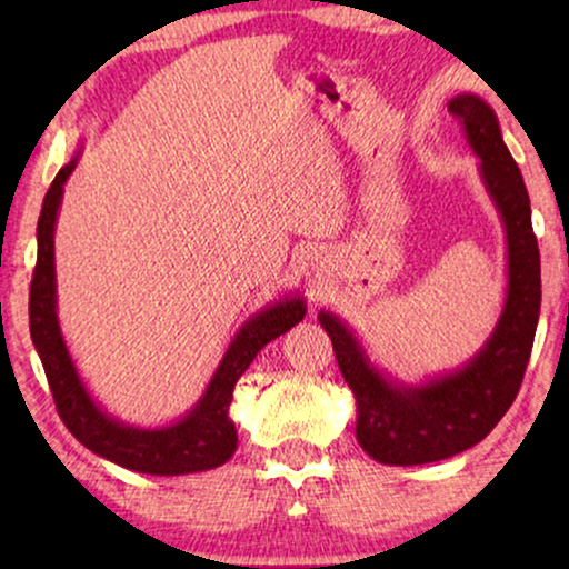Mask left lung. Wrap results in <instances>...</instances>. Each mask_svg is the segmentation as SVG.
Segmentation results:
<instances>
[{"mask_svg":"<svg viewBox=\"0 0 569 569\" xmlns=\"http://www.w3.org/2000/svg\"><path fill=\"white\" fill-rule=\"evenodd\" d=\"M448 111L481 158V176L508 230L510 290L492 339L453 376L422 388H396L370 368L345 323L331 313L318 316L357 399V440L388 466L442 461L485 440L516 401L539 323L541 261L523 176L485 100L458 96Z\"/></svg>","mask_w":569,"mask_h":569,"instance_id":"1","label":"left lung"}]
</instances>
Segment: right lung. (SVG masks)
<instances>
[{"label": "right lung", "instance_id": "add662e5", "mask_svg": "<svg viewBox=\"0 0 569 569\" xmlns=\"http://www.w3.org/2000/svg\"><path fill=\"white\" fill-rule=\"evenodd\" d=\"M74 170V160L64 166L46 191L41 217H38V259L30 279V337L41 357L53 403L67 430L90 448L92 453L123 466V469L178 477V473L207 471L222 466L236 453L238 435L230 419L232 388L243 376L256 352L279 333L302 321L306 308L300 300L279 302L251 318L232 341L220 368H217L207 393L193 411L173 427L162 430H134L108 419L90 401L74 365L69 360L64 339L57 323V298H53V222L64 191V181Z\"/></svg>", "mask_w": 569, "mask_h": 569}]
</instances>
